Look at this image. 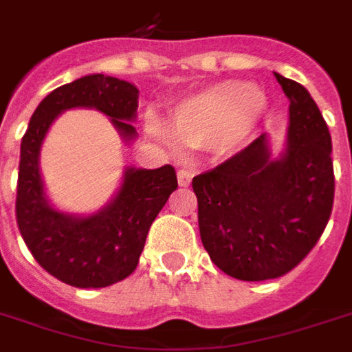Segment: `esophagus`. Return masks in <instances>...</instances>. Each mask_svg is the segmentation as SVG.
Returning <instances> with one entry per match:
<instances>
[{
  "instance_id": "obj_1",
  "label": "esophagus",
  "mask_w": 352,
  "mask_h": 352,
  "mask_svg": "<svg viewBox=\"0 0 352 352\" xmlns=\"http://www.w3.org/2000/svg\"><path fill=\"white\" fill-rule=\"evenodd\" d=\"M177 179H179V184H181V186L186 188V186H190V182H192L193 173L188 170H179V173H177Z\"/></svg>"
}]
</instances>
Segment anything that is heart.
Instances as JSON below:
<instances>
[{
    "mask_svg": "<svg viewBox=\"0 0 352 352\" xmlns=\"http://www.w3.org/2000/svg\"><path fill=\"white\" fill-rule=\"evenodd\" d=\"M265 98L256 87L243 82H223L181 102L171 113V129L179 142L208 146L217 142L223 149H237L256 126ZM155 135L166 138L159 126Z\"/></svg>",
    "mask_w": 352,
    "mask_h": 352,
    "instance_id": "heart-1",
    "label": "heart"
}]
</instances>
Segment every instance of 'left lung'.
<instances>
[{
	"mask_svg": "<svg viewBox=\"0 0 352 352\" xmlns=\"http://www.w3.org/2000/svg\"><path fill=\"white\" fill-rule=\"evenodd\" d=\"M290 100L287 148L270 159L261 135L193 177L199 230L210 259L243 281L276 279L314 248L334 203L331 133L309 91L276 74Z\"/></svg>",
	"mask_w": 352,
	"mask_h": 352,
	"instance_id": "1",
	"label": "left lung"
}]
</instances>
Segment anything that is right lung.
<instances>
[{
  "label": "right lung",
  "mask_w": 352,
  "mask_h": 352,
  "mask_svg": "<svg viewBox=\"0 0 352 352\" xmlns=\"http://www.w3.org/2000/svg\"><path fill=\"white\" fill-rule=\"evenodd\" d=\"M138 89L129 82L89 74L47 95L30 117L21 138L16 192V223L25 245L41 268L78 289H104L137 268L149 226L177 190V173L166 164L157 170L127 168L111 204L89 217L60 214L49 206L40 177V148L52 120L71 107H95L111 117L120 135L137 131Z\"/></svg>",
  "instance_id": "right-lung-1"
}]
</instances>
